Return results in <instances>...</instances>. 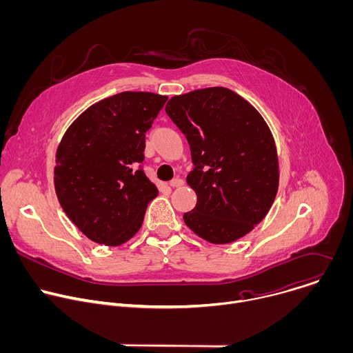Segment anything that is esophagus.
Returning <instances> with one entry per match:
<instances>
[{
  "mask_svg": "<svg viewBox=\"0 0 353 353\" xmlns=\"http://www.w3.org/2000/svg\"><path fill=\"white\" fill-rule=\"evenodd\" d=\"M183 184H184V180H183V179H179V177H177V179H173V180L169 183V185L173 187V188H174V187H180V185H183Z\"/></svg>",
  "mask_w": 353,
  "mask_h": 353,
  "instance_id": "esophagus-1",
  "label": "esophagus"
}]
</instances>
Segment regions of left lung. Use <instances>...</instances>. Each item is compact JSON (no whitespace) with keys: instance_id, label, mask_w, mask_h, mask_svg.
<instances>
[{"instance_id":"1","label":"left lung","mask_w":353,"mask_h":353,"mask_svg":"<svg viewBox=\"0 0 353 353\" xmlns=\"http://www.w3.org/2000/svg\"><path fill=\"white\" fill-rule=\"evenodd\" d=\"M166 113L185 135L194 163L187 183L198 199L183 216L185 225L214 244L253 230L279 181L275 142L261 114L222 86L174 96Z\"/></svg>"}]
</instances>
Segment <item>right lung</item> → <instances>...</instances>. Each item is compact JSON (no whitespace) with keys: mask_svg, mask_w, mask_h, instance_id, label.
Instances as JSON below:
<instances>
[{"mask_svg":"<svg viewBox=\"0 0 353 353\" xmlns=\"http://www.w3.org/2000/svg\"><path fill=\"white\" fill-rule=\"evenodd\" d=\"M166 100L121 92L90 106L64 134L56 154V194L67 216L94 243L130 240L158 195L142 163L145 132Z\"/></svg>","mask_w":353,"mask_h":353,"instance_id":"obj_1","label":"right lung"}]
</instances>
